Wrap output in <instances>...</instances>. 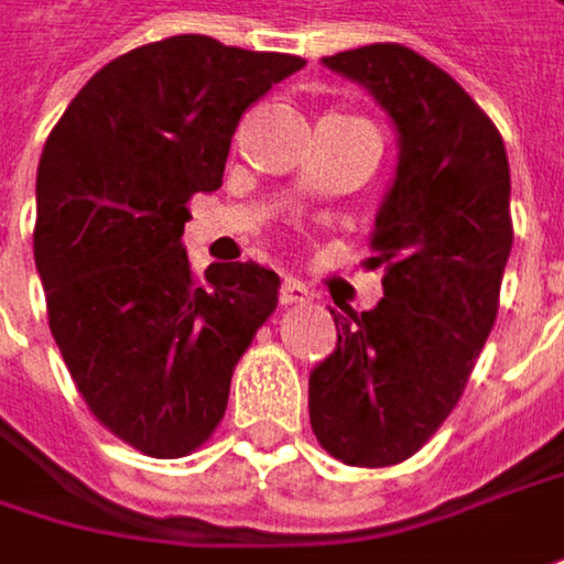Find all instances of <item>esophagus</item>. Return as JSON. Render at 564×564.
<instances>
[{
  "instance_id": "esophagus-1",
  "label": "esophagus",
  "mask_w": 564,
  "mask_h": 564,
  "mask_svg": "<svg viewBox=\"0 0 564 564\" xmlns=\"http://www.w3.org/2000/svg\"><path fill=\"white\" fill-rule=\"evenodd\" d=\"M279 297H282V304H304V301H311V289L304 285V282H297V279H285L282 282V289H279Z\"/></svg>"
}]
</instances>
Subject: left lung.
Returning a JSON list of instances; mask_svg holds the SVG:
<instances>
[{
	"instance_id": "1",
	"label": "left lung",
	"mask_w": 564,
	"mask_h": 564,
	"mask_svg": "<svg viewBox=\"0 0 564 564\" xmlns=\"http://www.w3.org/2000/svg\"><path fill=\"white\" fill-rule=\"evenodd\" d=\"M361 85L397 132L368 269L371 311L333 314L336 349L307 380L311 429L349 466L412 457L457 406L482 352L511 253V171L492 120L464 88L400 43L321 59Z\"/></svg>"
}]
</instances>
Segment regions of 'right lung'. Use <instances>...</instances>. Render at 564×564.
I'll use <instances>...</instances> for the list:
<instances>
[{
  "mask_svg": "<svg viewBox=\"0 0 564 564\" xmlns=\"http://www.w3.org/2000/svg\"><path fill=\"white\" fill-rule=\"evenodd\" d=\"M304 69L181 34L107 63L37 164L34 260L50 329L88 409L149 457H186L221 422L238 358L279 301L260 263L189 272L186 199L221 186L231 135Z\"/></svg>",
  "mask_w": 564,
  "mask_h": 564,
  "instance_id": "obj_1",
  "label": "right lung"
}]
</instances>
